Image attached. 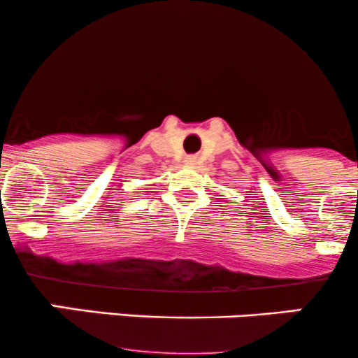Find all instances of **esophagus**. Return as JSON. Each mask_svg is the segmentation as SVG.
I'll return each mask as SVG.
<instances>
[{
	"label": "esophagus",
	"instance_id": "1",
	"mask_svg": "<svg viewBox=\"0 0 358 358\" xmlns=\"http://www.w3.org/2000/svg\"><path fill=\"white\" fill-rule=\"evenodd\" d=\"M193 163H195V158H192V156L185 158V165H193Z\"/></svg>",
	"mask_w": 358,
	"mask_h": 358
}]
</instances>
